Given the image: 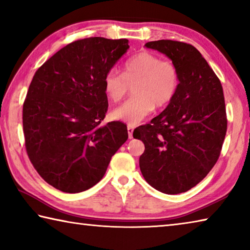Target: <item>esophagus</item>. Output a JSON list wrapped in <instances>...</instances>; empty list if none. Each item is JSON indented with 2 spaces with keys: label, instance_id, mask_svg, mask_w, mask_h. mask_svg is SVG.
<instances>
[{
  "label": "esophagus",
  "instance_id": "obj_1",
  "mask_svg": "<svg viewBox=\"0 0 250 250\" xmlns=\"http://www.w3.org/2000/svg\"><path fill=\"white\" fill-rule=\"evenodd\" d=\"M126 130H128L129 139H132L133 138V130H134V128H133V126H131V125H128V128H126Z\"/></svg>",
  "mask_w": 250,
  "mask_h": 250
}]
</instances>
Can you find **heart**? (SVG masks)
Masks as SVG:
<instances>
[{
  "instance_id": "1",
  "label": "heart",
  "mask_w": 250,
  "mask_h": 250,
  "mask_svg": "<svg viewBox=\"0 0 250 250\" xmlns=\"http://www.w3.org/2000/svg\"><path fill=\"white\" fill-rule=\"evenodd\" d=\"M134 86V97L110 112V118L129 125H137L156 108L171 103L179 87V71L174 64L161 61L153 53L141 52L125 62L122 75L109 70L104 78V89L111 101L121 100Z\"/></svg>"
}]
</instances>
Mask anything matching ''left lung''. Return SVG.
<instances>
[{"mask_svg": "<svg viewBox=\"0 0 250 250\" xmlns=\"http://www.w3.org/2000/svg\"><path fill=\"white\" fill-rule=\"evenodd\" d=\"M145 46L171 59L179 71V87L151 124L133 131L145 143L140 170L158 191L183 193L208 174L221 154L227 130L223 87L194 46L170 40Z\"/></svg>", "mask_w": 250, "mask_h": 250, "instance_id": "8db88e82", "label": "left lung"}]
</instances>
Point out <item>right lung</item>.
I'll return each instance as SVG.
<instances>
[{
  "instance_id": "1",
  "label": "right lung",
  "mask_w": 250,
  "mask_h": 250,
  "mask_svg": "<svg viewBox=\"0 0 250 250\" xmlns=\"http://www.w3.org/2000/svg\"><path fill=\"white\" fill-rule=\"evenodd\" d=\"M128 43L104 37L73 42L34 75L23 104L25 146L35 170L59 191L96 185L128 139L122 122L101 125L108 109L104 78Z\"/></svg>"
}]
</instances>
